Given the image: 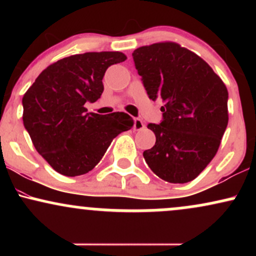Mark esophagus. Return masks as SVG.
I'll return each mask as SVG.
<instances>
[{"mask_svg":"<svg viewBox=\"0 0 256 256\" xmlns=\"http://www.w3.org/2000/svg\"><path fill=\"white\" fill-rule=\"evenodd\" d=\"M134 130H142V128H144V124H143V122L140 118H134Z\"/></svg>","mask_w":256,"mask_h":256,"instance_id":"esophagus-1","label":"esophagus"}]
</instances>
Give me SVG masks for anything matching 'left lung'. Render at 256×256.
Returning a JSON list of instances; mask_svg holds the SVG:
<instances>
[{
    "mask_svg": "<svg viewBox=\"0 0 256 256\" xmlns=\"http://www.w3.org/2000/svg\"><path fill=\"white\" fill-rule=\"evenodd\" d=\"M149 98L161 100L162 122L149 124L156 142L146 162L168 183L192 182L218 152L228 122V92L204 58L174 42L132 52Z\"/></svg>",
    "mask_w": 256,
    "mask_h": 256,
    "instance_id": "1",
    "label": "left lung"
}]
</instances>
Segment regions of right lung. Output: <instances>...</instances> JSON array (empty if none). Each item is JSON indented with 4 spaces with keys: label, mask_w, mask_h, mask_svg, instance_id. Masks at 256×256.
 Returning <instances> with one entry per match:
<instances>
[{
    "label": "right lung",
    "mask_w": 256,
    "mask_h": 256,
    "mask_svg": "<svg viewBox=\"0 0 256 256\" xmlns=\"http://www.w3.org/2000/svg\"><path fill=\"white\" fill-rule=\"evenodd\" d=\"M125 60L120 52L64 58L49 64L25 92V128L36 150L60 174L76 177L91 171L113 138L134 126L124 112L101 116L84 107L101 98L108 67Z\"/></svg>",
    "instance_id": "right-lung-1"
}]
</instances>
